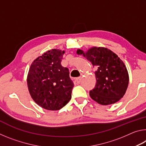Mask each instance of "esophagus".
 Returning <instances> with one entry per match:
<instances>
[{"mask_svg":"<svg viewBox=\"0 0 146 146\" xmlns=\"http://www.w3.org/2000/svg\"><path fill=\"white\" fill-rule=\"evenodd\" d=\"M81 80H82V77H78L76 78V82L78 84H80L81 82Z\"/></svg>","mask_w":146,"mask_h":146,"instance_id":"34e87169","label":"esophagus"}]
</instances>
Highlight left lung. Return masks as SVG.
<instances>
[{"label":"left lung","mask_w":146,"mask_h":146,"mask_svg":"<svg viewBox=\"0 0 146 146\" xmlns=\"http://www.w3.org/2000/svg\"><path fill=\"white\" fill-rule=\"evenodd\" d=\"M96 69L97 83L90 91L91 98L101 105L115 104L125 95L129 84V75L123 61L110 49L93 47L84 53L77 49Z\"/></svg>","instance_id":"1"}]
</instances>
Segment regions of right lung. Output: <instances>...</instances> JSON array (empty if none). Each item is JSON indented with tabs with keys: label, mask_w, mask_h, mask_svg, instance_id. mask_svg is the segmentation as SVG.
<instances>
[{
	"label": "right lung",
	"mask_w": 146,
	"mask_h": 146,
	"mask_svg": "<svg viewBox=\"0 0 146 146\" xmlns=\"http://www.w3.org/2000/svg\"><path fill=\"white\" fill-rule=\"evenodd\" d=\"M64 51L54 49L36 58L29 68L27 83L33 100L48 110H60L71 98L74 86L67 68L61 65Z\"/></svg>",
	"instance_id": "obj_1"
}]
</instances>
